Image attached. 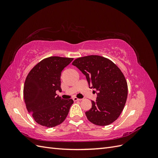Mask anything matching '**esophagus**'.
<instances>
[{
    "label": "esophagus",
    "mask_w": 158,
    "mask_h": 158,
    "mask_svg": "<svg viewBox=\"0 0 158 158\" xmlns=\"http://www.w3.org/2000/svg\"><path fill=\"white\" fill-rule=\"evenodd\" d=\"M73 100H74V102H76V101H81V100H82V99H79V98H78L74 97V98H73Z\"/></svg>",
    "instance_id": "34e87169"
}]
</instances>
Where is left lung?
<instances>
[{
	"mask_svg": "<svg viewBox=\"0 0 158 158\" xmlns=\"http://www.w3.org/2000/svg\"><path fill=\"white\" fill-rule=\"evenodd\" d=\"M73 65L85 76L89 88L97 91L96 101H92V108L85 113L88 120L98 126L116 121L128 95L127 82L121 70L111 60L99 55L78 58Z\"/></svg>",
	"mask_w": 158,
	"mask_h": 158,
	"instance_id": "8db88e82",
	"label": "left lung"
}]
</instances>
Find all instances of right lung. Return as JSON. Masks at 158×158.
<instances>
[{
  "instance_id": "obj_1",
  "label": "right lung",
  "mask_w": 158,
  "mask_h": 158,
  "mask_svg": "<svg viewBox=\"0 0 158 158\" xmlns=\"http://www.w3.org/2000/svg\"><path fill=\"white\" fill-rule=\"evenodd\" d=\"M73 58L50 56L37 63L27 74L23 86V99L29 113L37 123L46 127H54L67 117L72 99H63L60 92L61 72Z\"/></svg>"
}]
</instances>
